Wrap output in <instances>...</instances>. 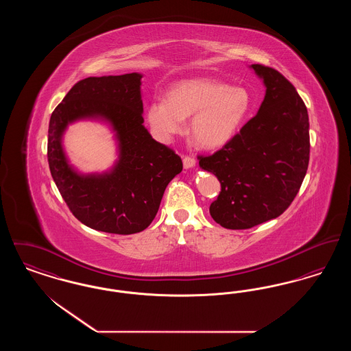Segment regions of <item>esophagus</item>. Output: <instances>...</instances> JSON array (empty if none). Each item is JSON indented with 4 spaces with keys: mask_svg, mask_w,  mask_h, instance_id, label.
Here are the masks:
<instances>
[{
    "mask_svg": "<svg viewBox=\"0 0 351 351\" xmlns=\"http://www.w3.org/2000/svg\"><path fill=\"white\" fill-rule=\"evenodd\" d=\"M195 165H196V160L193 159V158H191V156H184L183 158V166L184 168H192L195 167Z\"/></svg>",
    "mask_w": 351,
    "mask_h": 351,
    "instance_id": "esophagus-1",
    "label": "esophagus"
}]
</instances>
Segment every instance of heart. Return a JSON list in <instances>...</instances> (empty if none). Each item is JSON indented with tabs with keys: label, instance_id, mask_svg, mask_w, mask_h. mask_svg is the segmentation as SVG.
Segmentation results:
<instances>
[{
	"label": "heart",
	"instance_id": "1",
	"mask_svg": "<svg viewBox=\"0 0 351 351\" xmlns=\"http://www.w3.org/2000/svg\"><path fill=\"white\" fill-rule=\"evenodd\" d=\"M252 109L250 92L212 79H192L173 84L166 101L154 100L146 108V121L154 135L169 142L184 132V119L191 118L189 132L202 149L225 146L241 130Z\"/></svg>",
	"mask_w": 351,
	"mask_h": 351
}]
</instances>
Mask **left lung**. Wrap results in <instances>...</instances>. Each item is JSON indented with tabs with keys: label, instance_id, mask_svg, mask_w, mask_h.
<instances>
[{
	"label": "left lung",
	"instance_id": "obj_1",
	"mask_svg": "<svg viewBox=\"0 0 351 351\" xmlns=\"http://www.w3.org/2000/svg\"><path fill=\"white\" fill-rule=\"evenodd\" d=\"M266 86L255 117L209 156L202 169L221 183L212 218L226 229H250L279 217L296 197L309 163V118L295 86L280 72L251 64Z\"/></svg>",
	"mask_w": 351,
	"mask_h": 351
}]
</instances>
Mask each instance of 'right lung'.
Returning a JSON list of instances; mask_svg holds the SVG:
<instances>
[{
	"instance_id": "obj_1",
	"label": "right lung",
	"mask_w": 351,
	"mask_h": 351,
	"mask_svg": "<svg viewBox=\"0 0 351 351\" xmlns=\"http://www.w3.org/2000/svg\"><path fill=\"white\" fill-rule=\"evenodd\" d=\"M141 73L86 77L55 108L49 125L47 156L52 179L72 212L88 228L112 234L145 230L156 216L168 183L183 162L152 139L143 126ZM80 119L108 121L119 143V160L104 174L84 176L62 149L67 125Z\"/></svg>"
}]
</instances>
